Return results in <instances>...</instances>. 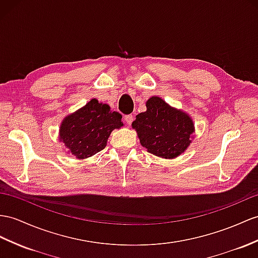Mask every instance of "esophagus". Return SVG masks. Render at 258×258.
Returning <instances> with one entry per match:
<instances>
[{
    "label": "esophagus",
    "mask_w": 258,
    "mask_h": 258,
    "mask_svg": "<svg viewBox=\"0 0 258 258\" xmlns=\"http://www.w3.org/2000/svg\"><path fill=\"white\" fill-rule=\"evenodd\" d=\"M124 120H125V122H127V124H131V122L134 121V116L133 115H127V116H124Z\"/></svg>",
    "instance_id": "obj_1"
}]
</instances>
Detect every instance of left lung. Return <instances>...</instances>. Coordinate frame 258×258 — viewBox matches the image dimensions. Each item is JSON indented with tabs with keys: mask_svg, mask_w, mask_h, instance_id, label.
Masks as SVG:
<instances>
[{
	"mask_svg": "<svg viewBox=\"0 0 258 258\" xmlns=\"http://www.w3.org/2000/svg\"><path fill=\"white\" fill-rule=\"evenodd\" d=\"M147 110L136 116L133 129L143 148L163 159H175L184 153L195 138L191 117L168 105L159 96L150 97Z\"/></svg>",
	"mask_w": 258,
	"mask_h": 258,
	"instance_id": "left-lung-1",
	"label": "left lung"
}]
</instances>
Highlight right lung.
I'll use <instances>...</instances> for the list:
<instances>
[{
    "label": "right lung",
    "mask_w": 258,
    "mask_h": 258,
    "mask_svg": "<svg viewBox=\"0 0 258 258\" xmlns=\"http://www.w3.org/2000/svg\"><path fill=\"white\" fill-rule=\"evenodd\" d=\"M121 115L109 105L92 98L83 107L68 115L59 128V140L79 160L91 158L102 151L112 130L121 128Z\"/></svg>",
    "instance_id": "1"
}]
</instances>
